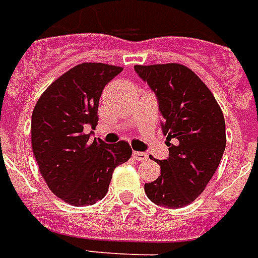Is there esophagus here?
<instances>
[{"instance_id":"esophagus-1","label":"esophagus","mask_w":258,"mask_h":258,"mask_svg":"<svg viewBox=\"0 0 258 258\" xmlns=\"http://www.w3.org/2000/svg\"><path fill=\"white\" fill-rule=\"evenodd\" d=\"M133 158L136 159L137 162H144L148 159V155L145 154V152H139V151H135L133 152Z\"/></svg>"}]
</instances>
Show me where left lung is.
I'll use <instances>...</instances> for the list:
<instances>
[{
	"label": "left lung",
	"instance_id": "left-lung-1",
	"mask_svg": "<svg viewBox=\"0 0 258 258\" xmlns=\"http://www.w3.org/2000/svg\"><path fill=\"white\" fill-rule=\"evenodd\" d=\"M135 71L158 98L168 147V158L156 160L160 175L145 183V195L160 207H186L204 191L223 156L222 108L200 77L181 63L136 65Z\"/></svg>",
	"mask_w": 258,
	"mask_h": 258
}]
</instances>
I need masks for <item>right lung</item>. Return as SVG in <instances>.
I'll return each mask as SVG.
<instances>
[{
	"mask_svg": "<svg viewBox=\"0 0 258 258\" xmlns=\"http://www.w3.org/2000/svg\"><path fill=\"white\" fill-rule=\"evenodd\" d=\"M121 67L84 62L48 85L31 119L32 152L50 190L71 205H92L108 190L114 168L132 156L126 141L91 140L87 125H98L102 91Z\"/></svg>",
	"mask_w": 258,
	"mask_h": 258,
	"instance_id": "add662e5",
	"label": "right lung"
}]
</instances>
